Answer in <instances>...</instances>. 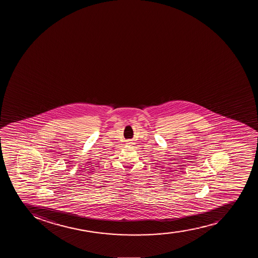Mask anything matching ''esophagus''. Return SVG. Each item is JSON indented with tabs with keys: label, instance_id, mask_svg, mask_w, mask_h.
<instances>
[{
	"label": "esophagus",
	"instance_id": "1",
	"mask_svg": "<svg viewBox=\"0 0 258 258\" xmlns=\"http://www.w3.org/2000/svg\"><path fill=\"white\" fill-rule=\"evenodd\" d=\"M127 145H131L132 144V142L131 141H128V142H127Z\"/></svg>",
	"mask_w": 258,
	"mask_h": 258
}]
</instances>
